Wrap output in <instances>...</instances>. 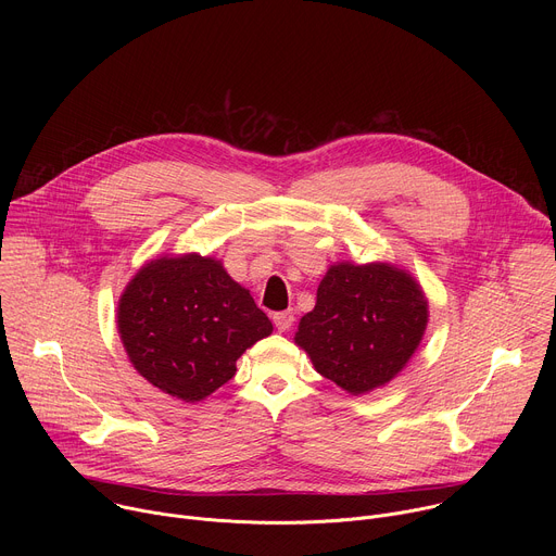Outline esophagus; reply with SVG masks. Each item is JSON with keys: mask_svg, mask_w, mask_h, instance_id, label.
<instances>
[{"mask_svg": "<svg viewBox=\"0 0 556 556\" xmlns=\"http://www.w3.org/2000/svg\"><path fill=\"white\" fill-rule=\"evenodd\" d=\"M273 321H275V328H277L279 332H286V330H290L292 324H294V314H292L290 309H286V312H275Z\"/></svg>", "mask_w": 556, "mask_h": 556, "instance_id": "obj_1", "label": "esophagus"}]
</instances>
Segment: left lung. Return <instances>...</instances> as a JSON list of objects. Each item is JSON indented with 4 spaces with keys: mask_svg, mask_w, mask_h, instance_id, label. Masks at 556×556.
<instances>
[{
    "mask_svg": "<svg viewBox=\"0 0 556 556\" xmlns=\"http://www.w3.org/2000/svg\"><path fill=\"white\" fill-rule=\"evenodd\" d=\"M429 319L420 286L387 264H337L299 321L314 369L358 395L389 382L422 341Z\"/></svg>",
    "mask_w": 556,
    "mask_h": 556,
    "instance_id": "1",
    "label": "left lung"
}]
</instances>
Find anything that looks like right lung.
Here are the masks:
<instances>
[{
    "instance_id": "right-lung-1",
    "label": "right lung",
    "mask_w": 556,
    "mask_h": 556,
    "mask_svg": "<svg viewBox=\"0 0 556 556\" xmlns=\"http://www.w3.org/2000/svg\"><path fill=\"white\" fill-rule=\"evenodd\" d=\"M118 332L140 376L198 403L235 376V361L273 324L219 262L193 253L138 270L118 303Z\"/></svg>"
}]
</instances>
